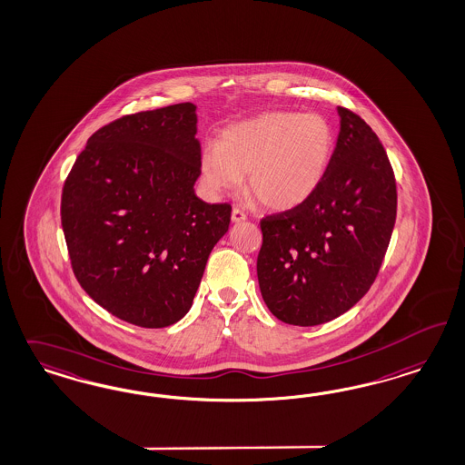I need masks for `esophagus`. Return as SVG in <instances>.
I'll use <instances>...</instances> for the list:
<instances>
[{
    "instance_id": "esophagus-1",
    "label": "esophagus",
    "mask_w": 465,
    "mask_h": 465,
    "mask_svg": "<svg viewBox=\"0 0 465 465\" xmlns=\"http://www.w3.org/2000/svg\"><path fill=\"white\" fill-rule=\"evenodd\" d=\"M245 220H247V214L242 209L233 208V211H232V222L239 223V222H245Z\"/></svg>"
}]
</instances>
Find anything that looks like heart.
Returning <instances> with one entry per match:
<instances>
[{"mask_svg": "<svg viewBox=\"0 0 465 465\" xmlns=\"http://www.w3.org/2000/svg\"><path fill=\"white\" fill-rule=\"evenodd\" d=\"M335 151V132L318 113L268 112L224 128L201 158L213 195L247 187L266 208L287 211L320 189Z\"/></svg>", "mask_w": 465, "mask_h": 465, "instance_id": "obj_1", "label": "heart"}]
</instances>
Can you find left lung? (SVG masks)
Instances as JSON below:
<instances>
[{
    "instance_id": "left-lung-1",
    "label": "left lung",
    "mask_w": 465,
    "mask_h": 465,
    "mask_svg": "<svg viewBox=\"0 0 465 465\" xmlns=\"http://www.w3.org/2000/svg\"><path fill=\"white\" fill-rule=\"evenodd\" d=\"M337 110V147L320 189L261 220L259 289L272 314L295 326L335 320L368 293L397 218L383 144L359 114Z\"/></svg>"
}]
</instances>
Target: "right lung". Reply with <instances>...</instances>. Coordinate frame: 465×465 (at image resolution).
I'll list each match as a JSON object with an SVG mask.
<instances>
[{
    "label": "right lung",
    "mask_w": 465,
    "mask_h": 465,
    "mask_svg": "<svg viewBox=\"0 0 465 465\" xmlns=\"http://www.w3.org/2000/svg\"><path fill=\"white\" fill-rule=\"evenodd\" d=\"M193 103L125 114L94 132L66 176L62 226L72 270L113 316L143 328L182 320L232 206L193 193Z\"/></svg>",
    "instance_id": "add662e5"
}]
</instances>
